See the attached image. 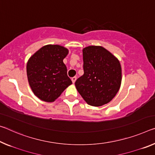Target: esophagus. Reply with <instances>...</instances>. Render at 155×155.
<instances>
[{
	"label": "esophagus",
	"mask_w": 155,
	"mask_h": 155,
	"mask_svg": "<svg viewBox=\"0 0 155 155\" xmlns=\"http://www.w3.org/2000/svg\"><path fill=\"white\" fill-rule=\"evenodd\" d=\"M76 80H77V77H72V83H75Z\"/></svg>",
	"instance_id": "obj_1"
}]
</instances>
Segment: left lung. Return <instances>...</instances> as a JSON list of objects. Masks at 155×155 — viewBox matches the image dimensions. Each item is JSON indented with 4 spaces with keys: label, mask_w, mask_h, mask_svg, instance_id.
Masks as SVG:
<instances>
[{
    "label": "left lung",
    "mask_w": 155,
    "mask_h": 155,
    "mask_svg": "<svg viewBox=\"0 0 155 155\" xmlns=\"http://www.w3.org/2000/svg\"><path fill=\"white\" fill-rule=\"evenodd\" d=\"M84 74L75 82L78 93L88 105L101 106L111 101L121 84L118 58L101 46L83 49Z\"/></svg>",
    "instance_id": "left-lung-1"
}]
</instances>
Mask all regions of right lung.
<instances>
[{
    "mask_svg": "<svg viewBox=\"0 0 155 155\" xmlns=\"http://www.w3.org/2000/svg\"><path fill=\"white\" fill-rule=\"evenodd\" d=\"M69 50L58 45H47L36 51L27 63L28 82L34 94L45 102H53L72 82L63 59Z\"/></svg>",
    "mask_w": 155,
    "mask_h": 155,
    "instance_id": "right-lung-1",
    "label": "right lung"
}]
</instances>
